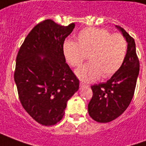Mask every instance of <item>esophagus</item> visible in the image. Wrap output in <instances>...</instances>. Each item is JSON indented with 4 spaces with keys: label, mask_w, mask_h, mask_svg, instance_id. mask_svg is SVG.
<instances>
[{
    "label": "esophagus",
    "mask_w": 146,
    "mask_h": 146,
    "mask_svg": "<svg viewBox=\"0 0 146 146\" xmlns=\"http://www.w3.org/2000/svg\"><path fill=\"white\" fill-rule=\"evenodd\" d=\"M80 88H82V87H85V86H88L86 84H84V83L83 82H80Z\"/></svg>",
    "instance_id": "1"
}]
</instances>
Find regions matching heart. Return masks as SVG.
Returning a JSON list of instances; mask_svg holds the SVG:
<instances>
[{
    "label": "heart",
    "instance_id": "obj_1",
    "mask_svg": "<svg viewBox=\"0 0 146 146\" xmlns=\"http://www.w3.org/2000/svg\"><path fill=\"white\" fill-rule=\"evenodd\" d=\"M76 41L66 40L62 45L65 60L72 67L80 66L88 55L89 62L76 71L83 81L93 82L100 76L108 78L121 68L125 60L127 43L119 33L88 27L77 33Z\"/></svg>",
    "mask_w": 146,
    "mask_h": 146
}]
</instances>
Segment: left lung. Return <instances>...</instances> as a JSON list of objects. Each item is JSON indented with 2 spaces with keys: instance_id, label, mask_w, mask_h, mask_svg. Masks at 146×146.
Here are the masks:
<instances>
[{
  "instance_id": "8db88e82",
  "label": "left lung",
  "mask_w": 146,
  "mask_h": 146,
  "mask_svg": "<svg viewBox=\"0 0 146 146\" xmlns=\"http://www.w3.org/2000/svg\"><path fill=\"white\" fill-rule=\"evenodd\" d=\"M127 42V51L121 68L106 83L92 86L93 95L88 104V113L99 123H108L122 114L131 102L139 73V60L135 40L120 27Z\"/></svg>"
}]
</instances>
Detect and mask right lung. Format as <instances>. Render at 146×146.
Returning a JSON list of instances; mask_svg holds the SVG:
<instances>
[{"instance_id": "add662e5", "label": "right lung", "mask_w": 146, "mask_h": 146, "mask_svg": "<svg viewBox=\"0 0 146 146\" xmlns=\"http://www.w3.org/2000/svg\"><path fill=\"white\" fill-rule=\"evenodd\" d=\"M74 27V23L64 27L51 19L40 22L18 52L14 79L19 98L24 110L42 125L59 122L67 102L79 89V80L62 53L65 39Z\"/></svg>"}]
</instances>
